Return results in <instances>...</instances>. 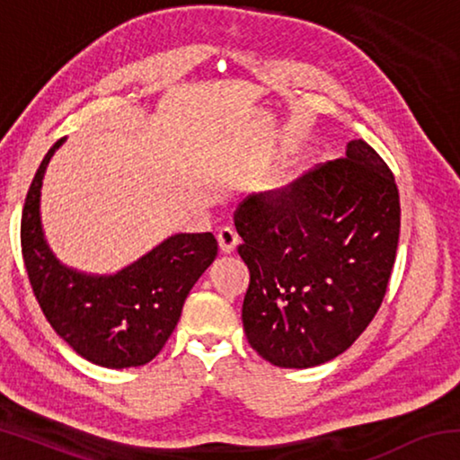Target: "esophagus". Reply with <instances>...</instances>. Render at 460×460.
Listing matches in <instances>:
<instances>
[{
	"label": "esophagus",
	"instance_id": "1",
	"mask_svg": "<svg viewBox=\"0 0 460 460\" xmlns=\"http://www.w3.org/2000/svg\"><path fill=\"white\" fill-rule=\"evenodd\" d=\"M217 239H219V247L223 253H233L235 252V247L239 245V233L233 227H223L219 231V235H217Z\"/></svg>",
	"mask_w": 460,
	"mask_h": 460
}]
</instances>
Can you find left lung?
Returning <instances> with one entry per match:
<instances>
[{
	"mask_svg": "<svg viewBox=\"0 0 460 460\" xmlns=\"http://www.w3.org/2000/svg\"><path fill=\"white\" fill-rule=\"evenodd\" d=\"M249 268L245 337L271 365L316 367L347 351L384 300L400 237L392 170L363 139L235 211Z\"/></svg>",
	"mask_w": 460,
	"mask_h": 460,
	"instance_id": "8db88e82",
	"label": "left lung"
}]
</instances>
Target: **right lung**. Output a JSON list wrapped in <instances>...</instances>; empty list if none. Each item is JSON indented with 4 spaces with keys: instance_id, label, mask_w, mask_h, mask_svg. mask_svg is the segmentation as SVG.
I'll list each match as a JSON object with an SVG mask.
<instances>
[{
    "instance_id": "1",
    "label": "right lung",
    "mask_w": 460,
    "mask_h": 460,
    "mask_svg": "<svg viewBox=\"0 0 460 460\" xmlns=\"http://www.w3.org/2000/svg\"><path fill=\"white\" fill-rule=\"evenodd\" d=\"M65 137L44 155L22 213V253L46 321L73 351L101 367L150 363L181 318L184 300L217 258L213 233H176L115 274L68 268L46 243L40 190L46 166Z\"/></svg>"
}]
</instances>
